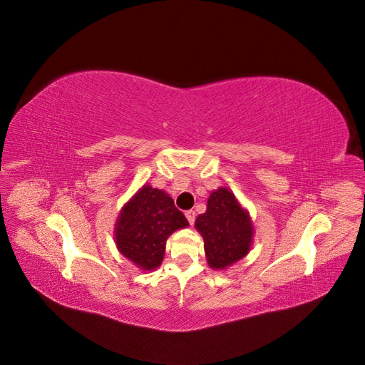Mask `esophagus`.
<instances>
[{
    "label": "esophagus",
    "mask_w": 365,
    "mask_h": 365,
    "mask_svg": "<svg viewBox=\"0 0 365 365\" xmlns=\"http://www.w3.org/2000/svg\"><path fill=\"white\" fill-rule=\"evenodd\" d=\"M185 217H187V220H189V224L193 225L195 224V219H196V213L193 212V210H187Z\"/></svg>",
    "instance_id": "esophagus-1"
}]
</instances>
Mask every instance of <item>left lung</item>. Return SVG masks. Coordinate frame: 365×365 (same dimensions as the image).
<instances>
[{
	"label": "left lung",
	"instance_id": "obj_1",
	"mask_svg": "<svg viewBox=\"0 0 365 365\" xmlns=\"http://www.w3.org/2000/svg\"><path fill=\"white\" fill-rule=\"evenodd\" d=\"M195 227L204 237L207 262L215 269L231 267L251 248L252 225L248 212L224 187L210 195L207 212L196 217Z\"/></svg>",
	"mask_w": 365,
	"mask_h": 365
}]
</instances>
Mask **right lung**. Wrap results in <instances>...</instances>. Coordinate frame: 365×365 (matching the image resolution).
Listing matches in <instances>:
<instances>
[{
    "label": "right lung",
    "mask_w": 365,
    "mask_h": 365,
    "mask_svg": "<svg viewBox=\"0 0 365 365\" xmlns=\"http://www.w3.org/2000/svg\"><path fill=\"white\" fill-rule=\"evenodd\" d=\"M187 225L185 216L168 193L143 185L118 216L115 244L141 269H155L164 259L165 240L175 230Z\"/></svg>",
    "instance_id": "1"
}]
</instances>
